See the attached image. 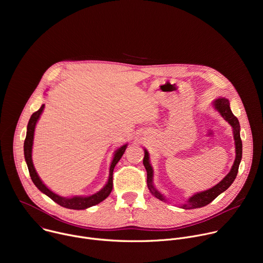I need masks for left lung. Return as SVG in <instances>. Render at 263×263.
Wrapping results in <instances>:
<instances>
[{"label":"left lung","mask_w":263,"mask_h":263,"mask_svg":"<svg viewBox=\"0 0 263 263\" xmlns=\"http://www.w3.org/2000/svg\"><path fill=\"white\" fill-rule=\"evenodd\" d=\"M214 108L219 112V115L223 118V120L228 122L231 127L233 128V137L235 140V160L234 163L231 167V171L229 174L224 177L220 182H218L216 185L211 187L210 190L202 192V193H197L193 197H191L189 200H187L184 204L181 205V208L183 209H195V208H201L209 203H211L217 196H219L221 193L224 191H227L233 181L235 180L237 173H238V167L239 163L242 157V142L240 138V126L237 118L232 114V111L230 109V103L228 99L226 98H218L213 102ZM143 165L146 170V183H147V189L151 192V194L159 199L160 201L166 202L165 198L155 189V186L153 184V167L149 163V156L148 152L146 149H144V157H143Z\"/></svg>","instance_id":"left-lung-1"}]
</instances>
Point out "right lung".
Here are the masks:
<instances>
[{
    "label": "right lung",
    "mask_w": 263,
    "mask_h": 263,
    "mask_svg": "<svg viewBox=\"0 0 263 263\" xmlns=\"http://www.w3.org/2000/svg\"><path fill=\"white\" fill-rule=\"evenodd\" d=\"M44 108H45V104L42 105V107L36 112H34V114L31 116V118L29 120V123H28V126H27V135H26V139H25V142H24L25 160L27 162L28 170H29V173H30V177H31L33 183L43 194L47 195L54 202H56L57 204H59L60 206H62L64 208L81 210V209H86L88 207H91V206H95V205L101 203L102 201H104L110 195V193L112 191V186H114V180H112V177H114V170H115L117 163L120 161V159L124 155L128 144L122 145L116 151V153L114 155V159H112L111 164H110L108 181H107L106 185L103 187V189L100 192H98V193H96L91 196H87V197L76 196V197H72V198H64V197L58 196L55 193H53L52 191H50L48 187L43 183L40 176L37 175V173L34 168V165H33V161H32V145H33L35 126H36L37 121L40 120L41 115L43 114Z\"/></svg>",
    "instance_id": "obj_1"
}]
</instances>
